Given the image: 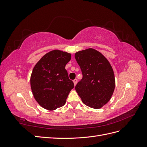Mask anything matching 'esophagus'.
<instances>
[{"mask_svg":"<svg viewBox=\"0 0 147 147\" xmlns=\"http://www.w3.org/2000/svg\"><path fill=\"white\" fill-rule=\"evenodd\" d=\"M73 82H74V85H76L77 84V82H78V80H77V78H75V79H74V80H73Z\"/></svg>","mask_w":147,"mask_h":147,"instance_id":"obj_1","label":"esophagus"}]
</instances>
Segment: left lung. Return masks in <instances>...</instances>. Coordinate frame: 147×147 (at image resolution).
<instances>
[{
	"label": "left lung",
	"mask_w": 147,
	"mask_h": 147,
	"mask_svg": "<svg viewBox=\"0 0 147 147\" xmlns=\"http://www.w3.org/2000/svg\"><path fill=\"white\" fill-rule=\"evenodd\" d=\"M75 57L83 74L75 90L86 105L99 109L110 100L115 90L112 66L102 53L93 48L78 51Z\"/></svg>",
	"instance_id": "left-lung-1"
}]
</instances>
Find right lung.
<instances>
[{
  "label": "right lung",
  "mask_w": 147,
  "mask_h": 147,
  "mask_svg": "<svg viewBox=\"0 0 147 147\" xmlns=\"http://www.w3.org/2000/svg\"><path fill=\"white\" fill-rule=\"evenodd\" d=\"M71 55L55 50L47 53L35 64L30 76V87L38 104L48 110L63 106L74 84L65 69Z\"/></svg>",
  "instance_id": "1"
}]
</instances>
